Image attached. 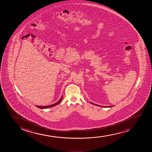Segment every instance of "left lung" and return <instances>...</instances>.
I'll return each instance as SVG.
<instances>
[{
	"instance_id": "8db88e82",
	"label": "left lung",
	"mask_w": 152,
	"mask_h": 152,
	"mask_svg": "<svg viewBox=\"0 0 152 152\" xmlns=\"http://www.w3.org/2000/svg\"><path fill=\"white\" fill-rule=\"evenodd\" d=\"M91 103L92 104L95 105H96V106H99V105L96 104H95V103H92V102H91ZM113 106H101V107H113Z\"/></svg>"
}]
</instances>
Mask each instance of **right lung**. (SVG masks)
Masks as SVG:
<instances>
[{
  "label": "right lung",
  "instance_id": "add662e5",
  "mask_svg": "<svg viewBox=\"0 0 152 152\" xmlns=\"http://www.w3.org/2000/svg\"><path fill=\"white\" fill-rule=\"evenodd\" d=\"M62 97H63V96H62V97H61L59 101H58L57 102H56V103H55V104H53L50 105H48V106H37V105H36V106H37V107L41 108V109H45V108H47L53 107V106H56V105H57L59 104V103H60V102L61 101V100H62Z\"/></svg>",
  "mask_w": 152,
  "mask_h": 152
}]
</instances>
